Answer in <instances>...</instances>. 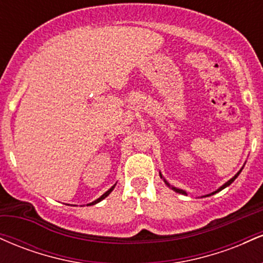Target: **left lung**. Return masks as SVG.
Returning a JSON list of instances; mask_svg holds the SVG:
<instances>
[{
    "label": "left lung",
    "mask_w": 263,
    "mask_h": 263,
    "mask_svg": "<svg viewBox=\"0 0 263 263\" xmlns=\"http://www.w3.org/2000/svg\"><path fill=\"white\" fill-rule=\"evenodd\" d=\"M241 171H242V170H241ZM241 171H240V172H238V173H237V174H236V176H235L234 178H231V179H230V180H229V182H228V183H225V184H224V185H222V186H221V188H220V189H218V190H216V192H215V193H218V192H220V190H222V189H224V188H226V186H228V185H230V184H231L232 182H234V180H235V179H236V178H237V176H238V174H240V173H241ZM161 178H162V176H161ZM164 182H165V180H164ZM165 184H167V185H168V186H171V185H170V184H168L167 182H165ZM172 189H174V190H176V192H177V193H180V194H185V195H186V192H184V190H182V189H177V188H172ZM213 194H214V193H213Z\"/></svg>",
    "instance_id": "1"
}]
</instances>
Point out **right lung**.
Returning a JSON list of instances; mask_svg holds the SVG:
<instances>
[{
    "label": "right lung",
    "instance_id": "1",
    "mask_svg": "<svg viewBox=\"0 0 263 263\" xmlns=\"http://www.w3.org/2000/svg\"><path fill=\"white\" fill-rule=\"evenodd\" d=\"M112 189H114V186H112V188H111V189H108V190H107V192H106V193H105V194H102L100 198H99V199H96V200H95V201H92V203H90L89 205H93V204L99 203V201H101V200H102V199H105V198H106V197H107V195H108V194H110V193H111V192H112Z\"/></svg>",
    "mask_w": 263,
    "mask_h": 263
}]
</instances>
